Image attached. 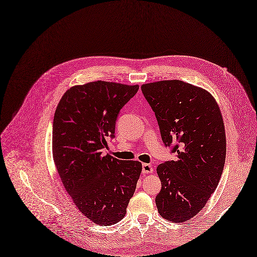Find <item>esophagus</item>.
<instances>
[{
  "mask_svg": "<svg viewBox=\"0 0 257 257\" xmlns=\"http://www.w3.org/2000/svg\"><path fill=\"white\" fill-rule=\"evenodd\" d=\"M154 169L150 164H143V173H153Z\"/></svg>",
  "mask_w": 257,
  "mask_h": 257,
  "instance_id": "obj_1",
  "label": "esophagus"
}]
</instances>
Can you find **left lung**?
<instances>
[{
  "instance_id": "obj_1",
  "label": "left lung",
  "mask_w": 257,
  "mask_h": 257,
  "mask_svg": "<svg viewBox=\"0 0 257 257\" xmlns=\"http://www.w3.org/2000/svg\"><path fill=\"white\" fill-rule=\"evenodd\" d=\"M166 146L175 143L174 161L158 166L162 183L155 197L162 217L185 222L215 191L226 160V132L219 107L205 89L178 80L142 85Z\"/></svg>"
}]
</instances>
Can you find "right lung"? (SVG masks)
<instances>
[{"mask_svg": "<svg viewBox=\"0 0 257 257\" xmlns=\"http://www.w3.org/2000/svg\"><path fill=\"white\" fill-rule=\"evenodd\" d=\"M138 90L139 85L104 81L76 85L55 109V168L76 208L99 226L124 218L142 172L141 162L102 154L106 137H114L119 110Z\"/></svg>", "mask_w": 257, "mask_h": 257, "instance_id": "add662e5", "label": "right lung"}]
</instances>
